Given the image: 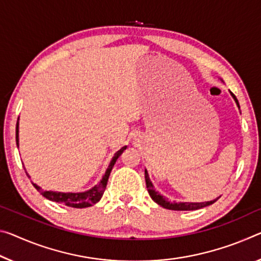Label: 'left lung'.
Returning a JSON list of instances; mask_svg holds the SVG:
<instances>
[{"label": "left lung", "instance_id": "left-lung-1", "mask_svg": "<svg viewBox=\"0 0 261 261\" xmlns=\"http://www.w3.org/2000/svg\"><path fill=\"white\" fill-rule=\"evenodd\" d=\"M231 93V92H230ZM231 96L233 97V100L236 101V103H237L238 108H241L239 107V103H238V100L237 97L234 96L233 93H231ZM145 181H146V188H147V192L148 194H150V196L153 201L155 202V203H158L159 205L163 206V208L165 209H169V210H179V212H184V210H197V209H201V208H204V206L206 205H210L215 203L218 200V197L216 198V200L214 201H208V202H169L166 197L160 195V194L158 192H155V189L153 188V185L151 182L150 180V176H148V173L145 169Z\"/></svg>", "mask_w": 261, "mask_h": 261}]
</instances>
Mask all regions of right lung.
<instances>
[{
  "label": "right lung",
  "instance_id": "add662e5",
  "mask_svg": "<svg viewBox=\"0 0 261 261\" xmlns=\"http://www.w3.org/2000/svg\"><path fill=\"white\" fill-rule=\"evenodd\" d=\"M16 143H17V145H18V122H17V125H16ZM125 148H126V146H124L121 148V150L115 153V155L113 156V159H111L109 166H108V168H107L105 175H103V177H102V180L97 185H95L93 188H90L89 190H86V192H82V193L52 192V190L41 189L39 186L34 184L35 188L38 190V192L44 197L48 198L49 201L57 202V203L65 204L67 206H72V208H87V206H92L93 204L97 203V202L101 200L103 193H105V190H106L107 182H108L111 169H113L116 160L118 159V156L122 154L123 151L125 150ZM27 175L29 176L28 173H27Z\"/></svg>",
  "mask_w": 261,
  "mask_h": 261
}]
</instances>
